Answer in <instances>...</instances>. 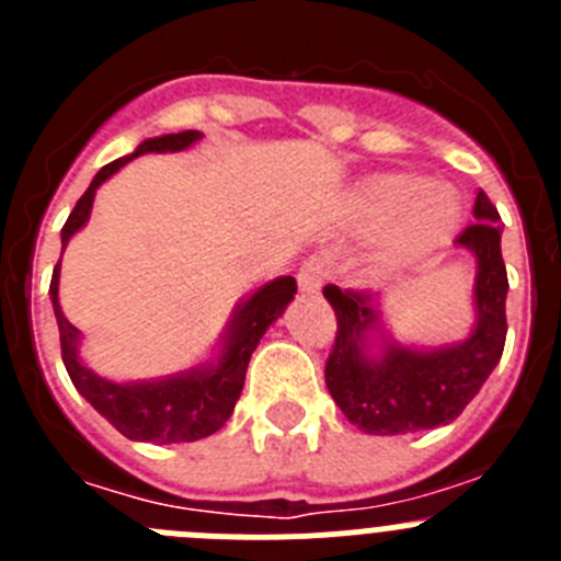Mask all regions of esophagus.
<instances>
[{
    "label": "esophagus",
    "mask_w": 561,
    "mask_h": 561,
    "mask_svg": "<svg viewBox=\"0 0 561 561\" xmlns=\"http://www.w3.org/2000/svg\"><path fill=\"white\" fill-rule=\"evenodd\" d=\"M325 277H329V270H325L323 257H309L297 270V286H300L304 295H317L320 286L325 284Z\"/></svg>",
    "instance_id": "1"
}]
</instances>
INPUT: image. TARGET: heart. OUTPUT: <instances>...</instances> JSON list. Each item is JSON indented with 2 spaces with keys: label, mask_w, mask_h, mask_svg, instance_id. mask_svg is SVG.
Instances as JSON below:
<instances>
[{
  "label": "heart",
  "mask_w": 561,
  "mask_h": 561,
  "mask_svg": "<svg viewBox=\"0 0 561 561\" xmlns=\"http://www.w3.org/2000/svg\"><path fill=\"white\" fill-rule=\"evenodd\" d=\"M458 202L440 185H421L410 173H370L348 199V227L385 230L374 252V277L390 280L449 244L458 230Z\"/></svg>",
  "instance_id": "heart-1"
}]
</instances>
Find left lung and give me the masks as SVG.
Segmentation results:
<instances>
[{
	"instance_id": "obj_1",
	"label": "left lung",
	"mask_w": 561,
	"mask_h": 561,
	"mask_svg": "<svg viewBox=\"0 0 561 561\" xmlns=\"http://www.w3.org/2000/svg\"><path fill=\"white\" fill-rule=\"evenodd\" d=\"M474 225L455 241L474 257L472 331L447 345H404L385 323L376 291L325 286L336 314V342L325 362V385L336 408L368 435H404L458 419L497 368L505 345V275L500 213L483 191Z\"/></svg>"
}]
</instances>
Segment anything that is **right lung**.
Returning a JSON list of instances; mask_svg holds the SVG:
<instances>
[{"label": "right lung", "mask_w": 561, "mask_h": 561, "mask_svg": "<svg viewBox=\"0 0 561 561\" xmlns=\"http://www.w3.org/2000/svg\"><path fill=\"white\" fill-rule=\"evenodd\" d=\"M202 137H205L202 131L148 137L131 153L103 165L95 173V180L89 182L87 193L69 213L67 225L61 230V255L67 250L69 238L87 227L89 216H92V205H95V193L103 182L112 180L123 165H128L142 153L187 151ZM58 280H61V261L53 270L49 300H53V311H56L64 368H67L69 379H72L78 393L117 433L126 435L128 440H146V444H187V440L207 438V435L225 427V421L236 410L238 396L244 390V376L252 351L257 348V342L266 334V329L284 314L286 306L297 295L295 277H272V280H266V284H261L238 300L225 331L219 334L205 362L180 370V374L157 376V379L114 381L95 374L81 359L83 334L64 317L61 300H58Z\"/></svg>", "instance_id": "obj_1"}]
</instances>
